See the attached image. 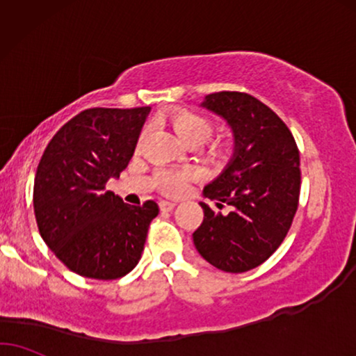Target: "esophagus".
Listing matches in <instances>:
<instances>
[{
	"instance_id": "34e87169",
	"label": "esophagus",
	"mask_w": 356,
	"mask_h": 356,
	"mask_svg": "<svg viewBox=\"0 0 356 356\" xmlns=\"http://www.w3.org/2000/svg\"><path fill=\"white\" fill-rule=\"evenodd\" d=\"M174 207H175V203H172V202H165V200L159 202V210L164 211V213L165 211H172Z\"/></svg>"
}]
</instances>
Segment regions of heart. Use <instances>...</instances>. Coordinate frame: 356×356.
Segmentation results:
<instances>
[{
  "label": "heart",
  "mask_w": 356,
  "mask_h": 356,
  "mask_svg": "<svg viewBox=\"0 0 356 356\" xmlns=\"http://www.w3.org/2000/svg\"><path fill=\"white\" fill-rule=\"evenodd\" d=\"M169 125L177 135V138L187 146H200L211 138L215 131V122L205 113L192 111V108H175L168 118ZM140 136L138 145L143 141ZM208 156L215 163H225L229 156V146L225 143H213L208 148ZM198 177V170L193 168H186L179 170H159L156 182L158 188L164 195L177 197L187 191L188 184Z\"/></svg>",
  "instance_id": "heart-1"
}]
</instances>
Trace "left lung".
<instances>
[{"label": "left lung", "mask_w": 356, "mask_h": 356, "mask_svg": "<svg viewBox=\"0 0 356 356\" xmlns=\"http://www.w3.org/2000/svg\"><path fill=\"white\" fill-rule=\"evenodd\" d=\"M202 107L225 118L234 135V154L226 169L203 188L207 203L193 244L213 267L243 273L264 264L283 239L300 202V151L285 122L245 92L208 94Z\"/></svg>", "instance_id": "8db88e82"}]
</instances>
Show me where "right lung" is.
<instances>
[{
  "label": "right lung",
  "instance_id": "add662e5",
  "mask_svg": "<svg viewBox=\"0 0 356 356\" xmlns=\"http://www.w3.org/2000/svg\"><path fill=\"white\" fill-rule=\"evenodd\" d=\"M151 107L79 112L56 131L34 181V211L42 239L71 272L117 280L138 264L156 202L123 203L106 184L135 153Z\"/></svg>",
  "mask_w": 356,
  "mask_h": 356
}]
</instances>
